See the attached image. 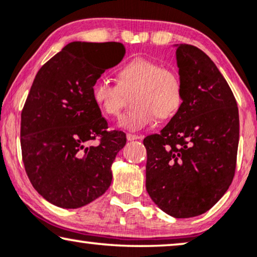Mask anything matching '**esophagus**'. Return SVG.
<instances>
[{
    "instance_id": "1",
    "label": "esophagus",
    "mask_w": 257,
    "mask_h": 257,
    "mask_svg": "<svg viewBox=\"0 0 257 257\" xmlns=\"http://www.w3.org/2000/svg\"><path fill=\"white\" fill-rule=\"evenodd\" d=\"M126 138H127V140H136L140 139V137L137 135H132V133H127V135H126Z\"/></svg>"
}]
</instances>
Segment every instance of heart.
<instances>
[{"label": "heart", "instance_id": "heart-1", "mask_svg": "<svg viewBox=\"0 0 257 257\" xmlns=\"http://www.w3.org/2000/svg\"><path fill=\"white\" fill-rule=\"evenodd\" d=\"M117 77L118 83L107 78L94 80L91 97L105 115L115 118L127 103V96L135 93L136 108L119 119V126L128 131H140L154 124L158 115L172 117L184 100L180 73L153 59H130L118 69Z\"/></svg>", "mask_w": 257, "mask_h": 257}]
</instances>
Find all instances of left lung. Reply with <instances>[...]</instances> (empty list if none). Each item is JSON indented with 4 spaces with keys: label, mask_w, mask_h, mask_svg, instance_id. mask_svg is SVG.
Here are the masks:
<instances>
[{
    "label": "left lung",
    "mask_w": 257,
    "mask_h": 257,
    "mask_svg": "<svg viewBox=\"0 0 257 257\" xmlns=\"http://www.w3.org/2000/svg\"><path fill=\"white\" fill-rule=\"evenodd\" d=\"M184 100L159 135L147 136L146 189L177 219L212 208L233 181L238 146V108L227 80L202 50L177 48Z\"/></svg>",
    "instance_id": "8db88e82"
}]
</instances>
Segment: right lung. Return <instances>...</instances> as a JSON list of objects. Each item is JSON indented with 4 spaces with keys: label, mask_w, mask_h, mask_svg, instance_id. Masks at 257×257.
Here are the masks:
<instances>
[{
    "label": "right lung",
    "mask_w": 257,
    "mask_h": 257,
    "mask_svg": "<svg viewBox=\"0 0 257 257\" xmlns=\"http://www.w3.org/2000/svg\"><path fill=\"white\" fill-rule=\"evenodd\" d=\"M99 53L103 62L94 58ZM124 55L117 42H72L35 77L21 113L22 160L31 185L52 205L79 208L110 187L111 165L126 135L107 131L91 86Z\"/></svg>",
    "instance_id": "obj_1"
}]
</instances>
